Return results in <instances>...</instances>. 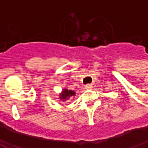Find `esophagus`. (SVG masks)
I'll use <instances>...</instances> for the list:
<instances>
[{"instance_id": "34e87169", "label": "esophagus", "mask_w": 148, "mask_h": 148, "mask_svg": "<svg viewBox=\"0 0 148 148\" xmlns=\"http://www.w3.org/2000/svg\"><path fill=\"white\" fill-rule=\"evenodd\" d=\"M92 87H93V86H92L91 84H87V85H86L85 88H86V90H90V89H92Z\"/></svg>"}]
</instances>
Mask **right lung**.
I'll use <instances>...</instances> for the list:
<instances>
[{
	"mask_svg": "<svg viewBox=\"0 0 148 148\" xmlns=\"http://www.w3.org/2000/svg\"><path fill=\"white\" fill-rule=\"evenodd\" d=\"M74 96H75L74 91L68 90V89H64V90H62V93L59 94V99L62 101H66V100H69L70 97Z\"/></svg>",
	"mask_w": 148,
	"mask_h": 148,
	"instance_id": "right-lung-1",
	"label": "right lung"
}]
</instances>
